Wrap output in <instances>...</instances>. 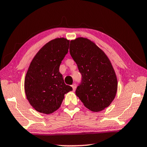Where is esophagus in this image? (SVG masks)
Returning a JSON list of instances; mask_svg holds the SVG:
<instances>
[{
	"label": "esophagus",
	"mask_w": 147,
	"mask_h": 147,
	"mask_svg": "<svg viewBox=\"0 0 147 147\" xmlns=\"http://www.w3.org/2000/svg\"><path fill=\"white\" fill-rule=\"evenodd\" d=\"M72 88H73V91H74L76 90V85L75 84H73V85H72Z\"/></svg>",
	"instance_id": "1"
}]
</instances>
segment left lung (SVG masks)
<instances>
[{"label":"left lung","mask_w":147,"mask_h":147,"mask_svg":"<svg viewBox=\"0 0 147 147\" xmlns=\"http://www.w3.org/2000/svg\"><path fill=\"white\" fill-rule=\"evenodd\" d=\"M69 52L82 74L76 96L92 111L108 107L115 97L117 79L108 56L93 42L84 38L71 41Z\"/></svg>","instance_id":"1"}]
</instances>
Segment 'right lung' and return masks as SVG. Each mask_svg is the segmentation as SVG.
Here are the masks:
<instances>
[{"label":"right lung","instance_id":"right-lung-1","mask_svg":"<svg viewBox=\"0 0 147 147\" xmlns=\"http://www.w3.org/2000/svg\"><path fill=\"white\" fill-rule=\"evenodd\" d=\"M69 41L51 40L39 50L30 65L24 91L30 105L40 113L50 114L60 107L64 94L73 90L64 82L59 65L68 53Z\"/></svg>","mask_w":147,"mask_h":147}]
</instances>
